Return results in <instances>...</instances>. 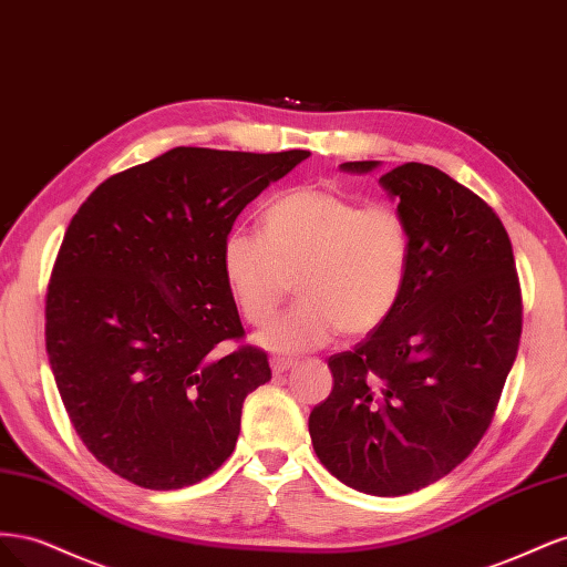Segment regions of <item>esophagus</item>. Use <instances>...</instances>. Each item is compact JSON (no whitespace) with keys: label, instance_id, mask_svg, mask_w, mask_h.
Segmentation results:
<instances>
[{"label":"esophagus","instance_id":"1","mask_svg":"<svg viewBox=\"0 0 567 567\" xmlns=\"http://www.w3.org/2000/svg\"><path fill=\"white\" fill-rule=\"evenodd\" d=\"M269 364H271V371L279 375V373H284V371H288V369H293V367H296L298 362H296V359H284V357H274Z\"/></svg>","mask_w":567,"mask_h":567}]
</instances>
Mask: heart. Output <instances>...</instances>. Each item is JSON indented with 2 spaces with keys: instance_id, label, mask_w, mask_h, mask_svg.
<instances>
[{
  "instance_id": "1",
  "label": "heart",
  "mask_w": 567,
  "mask_h": 567,
  "mask_svg": "<svg viewBox=\"0 0 567 567\" xmlns=\"http://www.w3.org/2000/svg\"><path fill=\"white\" fill-rule=\"evenodd\" d=\"M411 229L392 205H364L326 186L293 188L262 215V236L236 229L221 274L238 312L265 326L296 281L300 302L262 333L277 352H305L371 333L400 305L411 271Z\"/></svg>"
}]
</instances>
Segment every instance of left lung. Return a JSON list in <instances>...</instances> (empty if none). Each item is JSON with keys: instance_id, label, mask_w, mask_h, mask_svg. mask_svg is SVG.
Here are the masks:
<instances>
[{"instance_id": "1", "label": "left lung", "mask_w": 567, "mask_h": 567, "mask_svg": "<svg viewBox=\"0 0 567 567\" xmlns=\"http://www.w3.org/2000/svg\"><path fill=\"white\" fill-rule=\"evenodd\" d=\"M340 167L371 173L379 161ZM379 182L409 221V281L379 329L329 359L333 390L312 409L310 437L340 483L402 496L483 440L516 362L523 300L508 234L483 198L423 163Z\"/></svg>"}]
</instances>
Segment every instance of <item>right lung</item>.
I'll return each instance as SVG.
<instances>
[{"instance_id":"1","label":"right lung","mask_w":567,"mask_h":567,"mask_svg":"<svg viewBox=\"0 0 567 567\" xmlns=\"http://www.w3.org/2000/svg\"><path fill=\"white\" fill-rule=\"evenodd\" d=\"M310 151L177 146L99 184L65 229L44 307L51 371L96 461L146 489L225 463L248 394L271 379L221 274L236 217Z\"/></svg>"}]
</instances>
